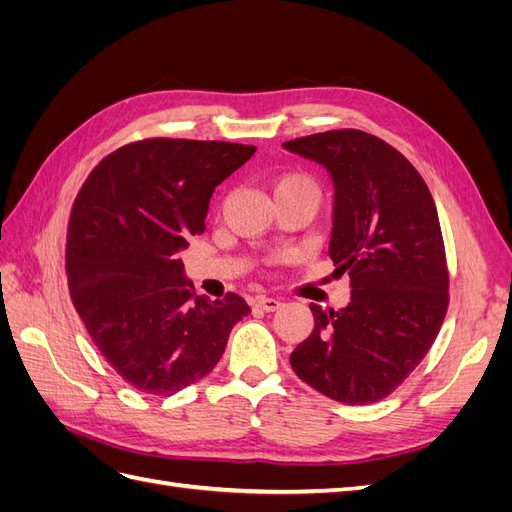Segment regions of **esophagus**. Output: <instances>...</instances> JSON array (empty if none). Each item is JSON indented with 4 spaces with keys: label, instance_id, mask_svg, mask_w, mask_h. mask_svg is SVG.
<instances>
[{
    "label": "esophagus",
    "instance_id": "esophagus-1",
    "mask_svg": "<svg viewBox=\"0 0 512 512\" xmlns=\"http://www.w3.org/2000/svg\"><path fill=\"white\" fill-rule=\"evenodd\" d=\"M256 305L262 309V312H275V309L282 307L280 299H273V297H260L256 301Z\"/></svg>",
    "mask_w": 512,
    "mask_h": 512
}]
</instances>
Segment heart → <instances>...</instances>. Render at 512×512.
<instances>
[{"label": "heart", "instance_id": "heart-1", "mask_svg": "<svg viewBox=\"0 0 512 512\" xmlns=\"http://www.w3.org/2000/svg\"><path fill=\"white\" fill-rule=\"evenodd\" d=\"M275 194H307V196H314L318 200L320 188H318V183L305 173H286V175L275 179L273 196Z\"/></svg>", "mask_w": 512, "mask_h": 512}]
</instances>
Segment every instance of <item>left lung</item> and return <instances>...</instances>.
<instances>
[{"label":"left lung","instance_id":"left-lung-1","mask_svg":"<svg viewBox=\"0 0 512 512\" xmlns=\"http://www.w3.org/2000/svg\"><path fill=\"white\" fill-rule=\"evenodd\" d=\"M286 151L327 168L333 181L329 256L350 277V303L324 312L290 354L305 384L346 406L384 399L436 339L448 273L436 203L416 168L361 130L294 138Z\"/></svg>","mask_w":512,"mask_h":512}]
</instances>
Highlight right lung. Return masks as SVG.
Wrapping results in <instances>:
<instances>
[{
  "label": "right lung",
  "instance_id": "obj_1",
  "mask_svg": "<svg viewBox=\"0 0 512 512\" xmlns=\"http://www.w3.org/2000/svg\"><path fill=\"white\" fill-rule=\"evenodd\" d=\"M256 147L149 138L104 158L74 200L66 269L72 303L106 363L136 391L173 395L222 359L250 314L239 294L194 297L181 250L205 230L218 185Z\"/></svg>",
  "mask_w": 512,
  "mask_h": 512
}]
</instances>
